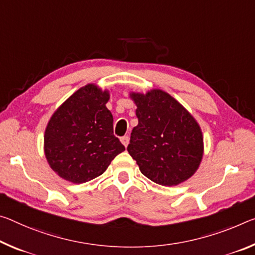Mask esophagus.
<instances>
[{"mask_svg": "<svg viewBox=\"0 0 255 255\" xmlns=\"http://www.w3.org/2000/svg\"><path fill=\"white\" fill-rule=\"evenodd\" d=\"M120 140H121V143H123L125 146L127 147V145L129 144V137L128 136H124V137H121Z\"/></svg>", "mask_w": 255, "mask_h": 255, "instance_id": "obj_1", "label": "esophagus"}]
</instances>
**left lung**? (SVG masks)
Masks as SVG:
<instances>
[{"label": "left lung", "instance_id": "1", "mask_svg": "<svg viewBox=\"0 0 255 255\" xmlns=\"http://www.w3.org/2000/svg\"><path fill=\"white\" fill-rule=\"evenodd\" d=\"M138 125L127 151L154 183L176 186L195 173L203 157V135L194 117L161 90L130 93Z\"/></svg>", "mask_w": 255, "mask_h": 255}]
</instances>
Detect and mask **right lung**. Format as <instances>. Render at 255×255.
I'll return each mask as SVG.
<instances>
[{
	"instance_id": "right-lung-1",
	"label": "right lung",
	"mask_w": 255,
	"mask_h": 255,
	"mask_svg": "<svg viewBox=\"0 0 255 255\" xmlns=\"http://www.w3.org/2000/svg\"><path fill=\"white\" fill-rule=\"evenodd\" d=\"M109 91L95 84L79 88L52 115L44 135V152L52 170L74 184L102 175L125 151L113 135V117L106 104Z\"/></svg>"
}]
</instances>
